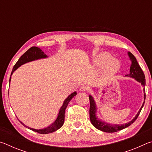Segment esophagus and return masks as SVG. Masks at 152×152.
I'll list each match as a JSON object with an SVG mask.
<instances>
[{
	"label": "esophagus",
	"mask_w": 152,
	"mask_h": 152,
	"mask_svg": "<svg viewBox=\"0 0 152 152\" xmlns=\"http://www.w3.org/2000/svg\"><path fill=\"white\" fill-rule=\"evenodd\" d=\"M88 90V86L86 85H82L80 86V91H82V92H84V91H87Z\"/></svg>",
	"instance_id": "1"
}]
</instances>
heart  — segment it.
<instances>
[{
    "instance_id": "obj_1",
    "label": "heart",
    "mask_w": 152,
    "mask_h": 152,
    "mask_svg": "<svg viewBox=\"0 0 152 152\" xmlns=\"http://www.w3.org/2000/svg\"><path fill=\"white\" fill-rule=\"evenodd\" d=\"M94 64L97 66H102L103 72L107 75H112L116 73L120 68V63L116 59L111 58L109 53L103 52L95 56L94 59Z\"/></svg>"
}]
</instances>
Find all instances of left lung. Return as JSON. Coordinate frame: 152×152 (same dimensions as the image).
<instances>
[{"mask_svg": "<svg viewBox=\"0 0 152 152\" xmlns=\"http://www.w3.org/2000/svg\"><path fill=\"white\" fill-rule=\"evenodd\" d=\"M129 56L131 60H132V65H131L130 68V74H127V76H130L132 77V78H134L136 80L138 81L139 82L142 84L143 87V92H144V102L141 106L140 110H139L137 114L135 117L134 119H133L132 121L129 122L126 124L123 125H111V124H108V123L102 122L100 121L98 118L96 117V104H95V102L94 101L93 98H92L91 95L89 96V100H90V110H89V113H90V119H91V121L92 124L95 127L98 129L99 130H101L102 132H106V133H114L117 132L118 131H120L121 129H123L126 127H129L132 123L135 121L137 119L139 115L141 112V109L145 103V75H144V73L143 70H141V67L139 65L138 62L137 61V60L135 58V56H133L132 53L129 52L128 53Z\"/></svg>", "mask_w": 152, "mask_h": 152, "instance_id": "left-lung-1", "label": "left lung"}]
</instances>
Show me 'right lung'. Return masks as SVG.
<instances>
[{"label": "right lung", "mask_w": 152, "mask_h": 152, "mask_svg": "<svg viewBox=\"0 0 152 152\" xmlns=\"http://www.w3.org/2000/svg\"><path fill=\"white\" fill-rule=\"evenodd\" d=\"M46 57H47V56L45 54L44 52H43L40 48L37 47H31V48H29L26 52L20 56V58L19 59V60L17 61V62L15 64V65L13 67V69H12V70L11 75L15 70H17L19 66L23 65V64L29 62V61H31L37 60V59L45 58ZM10 81H11V77H10L9 82ZM76 94H77L76 92H74L73 93H72L70 96H68V98H67L65 101H64L62 107H61V109H60V111H59V114L58 115L57 119H56L54 123H52V124L48 127L43 129H32L27 127V126L24 125L21 121H19L23 125L25 126V127L30 129L31 130L33 131V132L41 133V134H47V133L54 132L56 131L59 129L63 125L64 123V118H65V110L66 109L67 106H68L69 102L71 101L72 99L74 96H76Z\"/></svg>", "instance_id": "obj_1"}]
</instances>
